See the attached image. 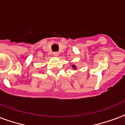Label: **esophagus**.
<instances>
[{"label": "esophagus", "instance_id": "esophagus-1", "mask_svg": "<svg viewBox=\"0 0 125 125\" xmlns=\"http://www.w3.org/2000/svg\"><path fill=\"white\" fill-rule=\"evenodd\" d=\"M58 55H59V53H58L57 52H53V55H54L55 57H56V56H58Z\"/></svg>", "mask_w": 125, "mask_h": 125}]
</instances>
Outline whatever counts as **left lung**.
Returning a JSON list of instances; mask_svg holds the SVG:
<instances>
[{"label": "left lung", "mask_w": 125, "mask_h": 125, "mask_svg": "<svg viewBox=\"0 0 125 125\" xmlns=\"http://www.w3.org/2000/svg\"><path fill=\"white\" fill-rule=\"evenodd\" d=\"M72 68H73V69H76V67L75 66V65H72Z\"/></svg>", "instance_id": "left-lung-1"}]
</instances>
